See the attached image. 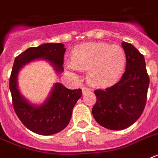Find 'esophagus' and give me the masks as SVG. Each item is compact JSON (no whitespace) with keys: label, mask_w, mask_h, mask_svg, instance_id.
Instances as JSON below:
<instances>
[{"label":"esophagus","mask_w":158,"mask_h":158,"mask_svg":"<svg viewBox=\"0 0 158 158\" xmlns=\"http://www.w3.org/2000/svg\"><path fill=\"white\" fill-rule=\"evenodd\" d=\"M82 90H83V92H84V93H85V92H87V91H89V90H90V89L86 86H83L82 87Z\"/></svg>","instance_id":"34e87169"}]
</instances>
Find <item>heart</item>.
I'll list each match as a JSON object with an SVG mask.
<instances>
[{"instance_id":"heart-1","label":"heart","mask_w":158,"mask_h":158,"mask_svg":"<svg viewBox=\"0 0 158 158\" xmlns=\"http://www.w3.org/2000/svg\"><path fill=\"white\" fill-rule=\"evenodd\" d=\"M70 70L88 69L87 77L94 86L114 84L125 71L126 55L120 45L89 43L76 46L71 52V60L66 62Z\"/></svg>"}]
</instances>
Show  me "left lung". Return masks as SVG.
<instances>
[{
  "label": "left lung",
  "mask_w": 158,
  "mask_h": 158,
  "mask_svg": "<svg viewBox=\"0 0 158 158\" xmlns=\"http://www.w3.org/2000/svg\"><path fill=\"white\" fill-rule=\"evenodd\" d=\"M126 55L125 72L118 83L97 89L92 112L99 125L112 130L126 129L142 115L147 101L149 77L144 57L130 43H121Z\"/></svg>",
  "instance_id": "1"
}]
</instances>
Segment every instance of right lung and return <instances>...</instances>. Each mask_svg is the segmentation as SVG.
Wrapping results in <instances>:
<instances>
[{
    "label": "right lung",
    "instance_id": "1",
    "mask_svg": "<svg viewBox=\"0 0 158 158\" xmlns=\"http://www.w3.org/2000/svg\"><path fill=\"white\" fill-rule=\"evenodd\" d=\"M65 50L62 43H45L36 48H28L19 55L14 62L10 78L14 109L24 126L38 135H54L66 127L71 118L73 108L81 98L82 90L68 89L63 84L56 83L49 97L43 104H31L18 89L19 72L29 62L43 59L50 62L56 73L60 74L64 70Z\"/></svg>",
    "mask_w": 158,
    "mask_h": 158
}]
</instances>
